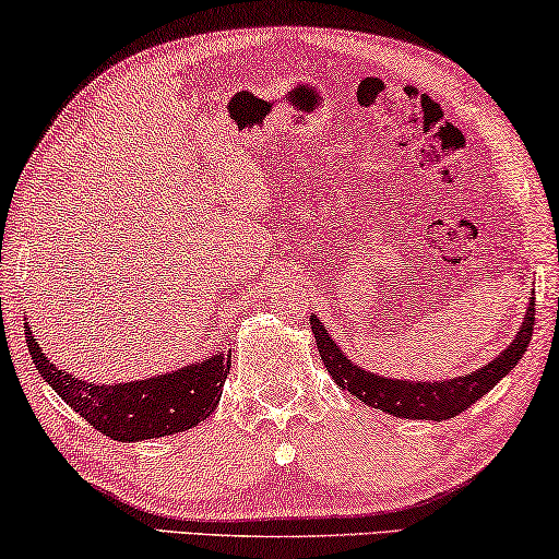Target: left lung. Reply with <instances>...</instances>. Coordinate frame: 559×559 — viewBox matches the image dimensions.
Returning <instances> with one entry per match:
<instances>
[{
	"label": "left lung",
	"instance_id": "1",
	"mask_svg": "<svg viewBox=\"0 0 559 559\" xmlns=\"http://www.w3.org/2000/svg\"><path fill=\"white\" fill-rule=\"evenodd\" d=\"M310 325L312 333H316L320 358H323L325 369L335 379V384L348 389L356 400L366 402L369 407L389 412L394 417L435 419V423H440V419L461 415L471 404H476L480 396L491 392L519 364V358L524 356V350L532 341L534 300L526 308L524 323L519 328L516 338L509 343L501 356H496L493 361L480 366L478 371L450 381H400L377 377V373L358 369L354 361H348L316 316H310Z\"/></svg>",
	"mask_w": 559,
	"mask_h": 559
}]
</instances>
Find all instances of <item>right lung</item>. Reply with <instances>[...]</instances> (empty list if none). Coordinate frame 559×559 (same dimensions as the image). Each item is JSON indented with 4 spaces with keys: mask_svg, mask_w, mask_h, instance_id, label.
Returning <instances> with one entry per match:
<instances>
[{
    "mask_svg": "<svg viewBox=\"0 0 559 559\" xmlns=\"http://www.w3.org/2000/svg\"><path fill=\"white\" fill-rule=\"evenodd\" d=\"M25 341L35 369L56 389L60 400L98 432L119 442L165 438L203 423L216 409L224 381L231 371V350H228L163 377L111 386L91 384L52 366L48 356L40 354L29 328Z\"/></svg>",
    "mask_w": 559,
    "mask_h": 559,
    "instance_id": "1",
    "label": "right lung"
}]
</instances>
